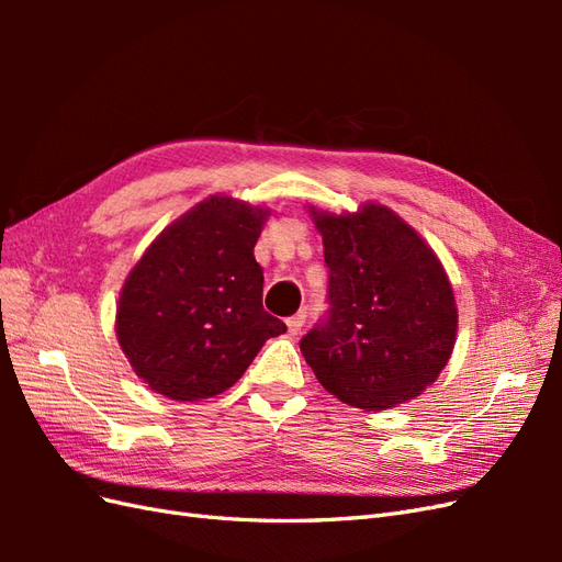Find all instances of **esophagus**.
<instances>
[{
  "mask_svg": "<svg viewBox=\"0 0 562 562\" xmlns=\"http://www.w3.org/2000/svg\"><path fill=\"white\" fill-rule=\"evenodd\" d=\"M285 326H288V333H291V335H297V333L302 330V326H304V314L291 316V318L285 321Z\"/></svg>",
  "mask_w": 562,
  "mask_h": 562,
  "instance_id": "obj_1",
  "label": "esophagus"
}]
</instances>
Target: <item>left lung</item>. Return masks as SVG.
<instances>
[{
	"instance_id": "left-lung-1",
	"label": "left lung",
	"mask_w": 562,
	"mask_h": 562,
	"mask_svg": "<svg viewBox=\"0 0 562 562\" xmlns=\"http://www.w3.org/2000/svg\"><path fill=\"white\" fill-rule=\"evenodd\" d=\"M330 267L328 318L302 337L323 389L361 411L417 398L450 361L452 283L434 248L382 203L330 213L310 206Z\"/></svg>"
}]
</instances>
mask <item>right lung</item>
<instances>
[{
  "mask_svg": "<svg viewBox=\"0 0 562 562\" xmlns=\"http://www.w3.org/2000/svg\"><path fill=\"white\" fill-rule=\"evenodd\" d=\"M269 209L213 194L173 220L135 262L116 302V339L151 391L201 401L236 384L285 323L262 310L252 255Z\"/></svg>",
  "mask_w": 562,
  "mask_h": 562,
  "instance_id": "add662e5",
  "label": "right lung"
}]
</instances>
